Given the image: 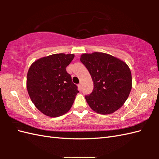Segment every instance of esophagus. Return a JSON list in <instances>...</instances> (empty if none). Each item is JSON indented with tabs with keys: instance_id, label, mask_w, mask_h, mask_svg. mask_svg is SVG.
<instances>
[{
	"instance_id": "obj_1",
	"label": "esophagus",
	"mask_w": 159,
	"mask_h": 159,
	"mask_svg": "<svg viewBox=\"0 0 159 159\" xmlns=\"http://www.w3.org/2000/svg\"><path fill=\"white\" fill-rule=\"evenodd\" d=\"M78 87H79V90H81V88H82V85H81V84H79V85H78Z\"/></svg>"
}]
</instances>
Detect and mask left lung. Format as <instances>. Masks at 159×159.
Instances as JSON below:
<instances>
[{"label": "left lung", "instance_id": "obj_1", "mask_svg": "<svg viewBox=\"0 0 159 159\" xmlns=\"http://www.w3.org/2000/svg\"><path fill=\"white\" fill-rule=\"evenodd\" d=\"M80 60L93 82V92L85 96L91 109L107 115L122 107L132 89L131 72L127 64L109 54L98 52L83 54Z\"/></svg>", "mask_w": 159, "mask_h": 159}]
</instances>
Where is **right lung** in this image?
<instances>
[{
  "label": "right lung",
  "mask_w": 159,
  "mask_h": 159,
  "mask_svg": "<svg viewBox=\"0 0 159 159\" xmlns=\"http://www.w3.org/2000/svg\"><path fill=\"white\" fill-rule=\"evenodd\" d=\"M74 54H54L33 62L27 73L26 88L37 109L47 116H63L79 92L66 67Z\"/></svg>",
  "instance_id": "add662e5"
}]
</instances>
